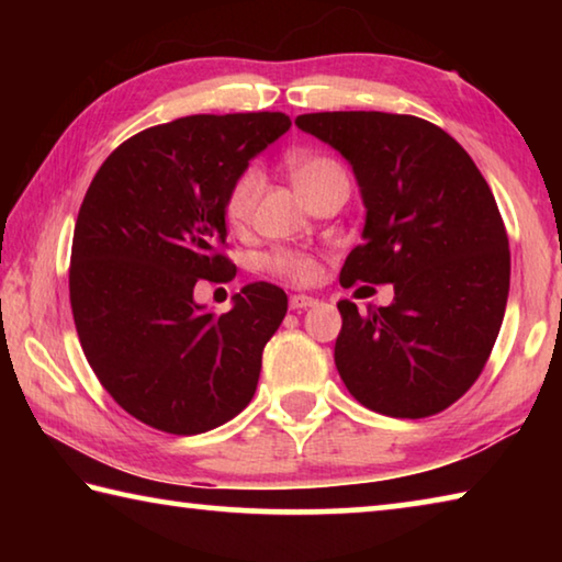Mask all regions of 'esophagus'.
<instances>
[{"mask_svg":"<svg viewBox=\"0 0 562 562\" xmlns=\"http://www.w3.org/2000/svg\"><path fill=\"white\" fill-rule=\"evenodd\" d=\"M317 300L310 297V294H292L290 297V310H307V307H315Z\"/></svg>","mask_w":562,"mask_h":562,"instance_id":"obj_1","label":"esophagus"}]
</instances>
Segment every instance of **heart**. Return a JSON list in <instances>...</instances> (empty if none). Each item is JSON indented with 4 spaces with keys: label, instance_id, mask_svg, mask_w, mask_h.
<instances>
[{
    "label": "heart",
    "instance_id": "heart-1",
    "mask_svg": "<svg viewBox=\"0 0 562 562\" xmlns=\"http://www.w3.org/2000/svg\"><path fill=\"white\" fill-rule=\"evenodd\" d=\"M288 170L294 188L300 190L304 201H310L317 193L335 180H347L345 168H341L335 158L322 154H297L288 158ZM262 170L258 166H247L243 173H237L233 186L227 188L225 195V217L227 223L240 227L252 217L255 203H258L262 190ZM262 268L274 278L290 280V282H310L315 278L317 265L315 258L304 250H290V247H280L262 258Z\"/></svg>",
    "mask_w": 562,
    "mask_h": 562
}]
</instances>
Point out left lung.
Instances as JSON below:
<instances>
[{
    "mask_svg": "<svg viewBox=\"0 0 562 562\" xmlns=\"http://www.w3.org/2000/svg\"><path fill=\"white\" fill-rule=\"evenodd\" d=\"M294 123L349 160L367 207L341 288L394 284V302L367 315L337 302L341 382L384 416L443 412L481 376L508 302V235L486 178L459 140L406 113L325 111Z\"/></svg>",
    "mask_w": 562,
    "mask_h": 562,
    "instance_id": "8db88e82",
    "label": "left lung"
}]
</instances>
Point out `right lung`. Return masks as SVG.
<instances>
[{"label":"right lung","instance_id":"right-lung-1","mask_svg":"<svg viewBox=\"0 0 562 562\" xmlns=\"http://www.w3.org/2000/svg\"><path fill=\"white\" fill-rule=\"evenodd\" d=\"M292 126L280 111L198 113L131 136L103 160L74 227L69 297L83 355L123 412L176 436L250 404L288 294L252 282L225 315L195 304L227 282L225 195Z\"/></svg>","mask_w":562,"mask_h":562}]
</instances>
